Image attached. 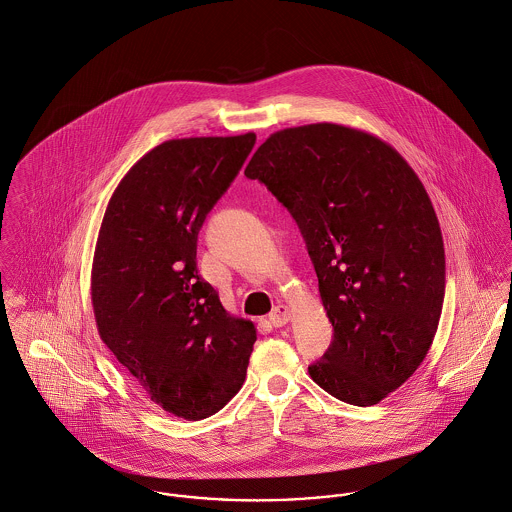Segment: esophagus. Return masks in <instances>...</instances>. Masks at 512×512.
I'll return each instance as SVG.
<instances>
[{
    "instance_id": "1",
    "label": "esophagus",
    "mask_w": 512,
    "mask_h": 512,
    "mask_svg": "<svg viewBox=\"0 0 512 512\" xmlns=\"http://www.w3.org/2000/svg\"><path fill=\"white\" fill-rule=\"evenodd\" d=\"M290 317H292L290 308L284 306V304H278V306H275V310L269 314V321L275 327H282V325H286L290 321Z\"/></svg>"
}]
</instances>
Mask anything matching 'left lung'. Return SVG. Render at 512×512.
<instances>
[{
    "label": "left lung",
    "mask_w": 512,
    "mask_h": 512,
    "mask_svg": "<svg viewBox=\"0 0 512 512\" xmlns=\"http://www.w3.org/2000/svg\"><path fill=\"white\" fill-rule=\"evenodd\" d=\"M296 220L333 325L308 372L358 407L405 384L433 345L444 243L433 202L390 144L317 122L271 134L245 167Z\"/></svg>",
    "instance_id": "8db88e82"
}]
</instances>
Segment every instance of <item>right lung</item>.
I'll return each instance as SVG.
<instances>
[{"label":"right lung","instance_id":"right-lung-1","mask_svg":"<svg viewBox=\"0 0 512 512\" xmlns=\"http://www.w3.org/2000/svg\"><path fill=\"white\" fill-rule=\"evenodd\" d=\"M257 136L167 140L107 204L91 269L103 343L167 413L198 421L243 386L255 325L228 314L197 271L198 232Z\"/></svg>","mask_w":512,"mask_h":512}]
</instances>
